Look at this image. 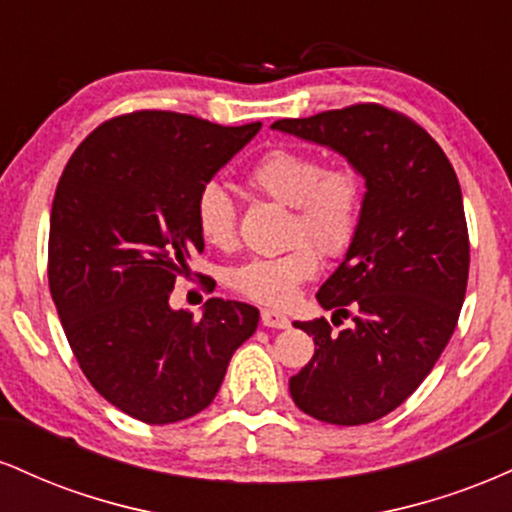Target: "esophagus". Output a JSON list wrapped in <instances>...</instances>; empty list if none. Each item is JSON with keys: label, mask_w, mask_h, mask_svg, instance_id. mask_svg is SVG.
<instances>
[{"label": "esophagus", "mask_w": 512, "mask_h": 512, "mask_svg": "<svg viewBox=\"0 0 512 512\" xmlns=\"http://www.w3.org/2000/svg\"><path fill=\"white\" fill-rule=\"evenodd\" d=\"M262 325L274 327V330H286V327H289V317H286L284 313H279V310L264 308L262 310Z\"/></svg>", "instance_id": "34e87169"}]
</instances>
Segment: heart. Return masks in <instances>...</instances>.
<instances>
[{"label":"heart","instance_id":"heart-1","mask_svg":"<svg viewBox=\"0 0 512 512\" xmlns=\"http://www.w3.org/2000/svg\"><path fill=\"white\" fill-rule=\"evenodd\" d=\"M250 190L291 207L289 250L255 257L228 272L240 296L267 305H286L303 281L320 269V255L342 257L361 228V180L346 166H322L310 151L272 149L252 163ZM195 221L211 248L233 250L238 240L236 204L221 182H207L195 199Z\"/></svg>","mask_w":512,"mask_h":512}]
</instances>
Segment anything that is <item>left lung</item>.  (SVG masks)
I'll return each mask as SVG.
<instances>
[{
	"label": "left lung",
	"mask_w": 512,
	"mask_h": 512,
	"mask_svg": "<svg viewBox=\"0 0 512 512\" xmlns=\"http://www.w3.org/2000/svg\"><path fill=\"white\" fill-rule=\"evenodd\" d=\"M272 129L342 154L366 180L361 228L317 291L354 325L293 322L315 356L289 380L296 407L317 421L361 426L416 390L448 346L469 276L462 190L448 156L424 127L378 103H358Z\"/></svg>",
	"instance_id": "8db88e82"
}]
</instances>
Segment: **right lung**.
Wrapping results in <instances>:
<instances>
[{"instance_id": "1", "label": "right lung", "mask_w": 512, "mask_h": 512, "mask_svg": "<svg viewBox=\"0 0 512 512\" xmlns=\"http://www.w3.org/2000/svg\"><path fill=\"white\" fill-rule=\"evenodd\" d=\"M170 110L113 117L79 144L50 211L48 279L76 361L144 424L207 409L260 322L255 305L209 298L199 320L168 298L204 250L195 199L260 132Z\"/></svg>"}]
</instances>
